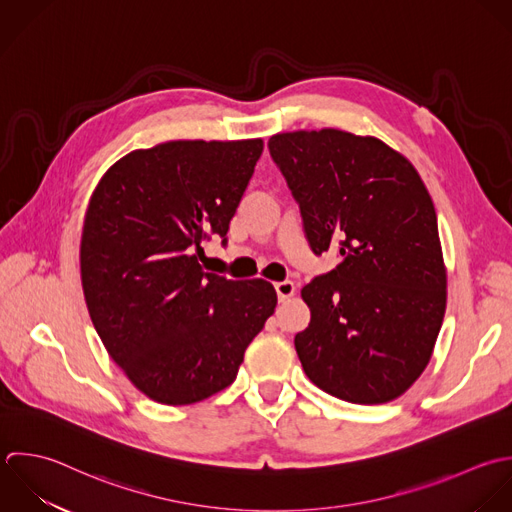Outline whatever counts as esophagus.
I'll list each match as a JSON object with an SVG mask.
<instances>
[{
    "label": "esophagus",
    "instance_id": "obj_1",
    "mask_svg": "<svg viewBox=\"0 0 512 512\" xmlns=\"http://www.w3.org/2000/svg\"><path fill=\"white\" fill-rule=\"evenodd\" d=\"M275 291H277L279 301H287L295 295V283L293 281H279V283H275Z\"/></svg>",
    "mask_w": 512,
    "mask_h": 512
}]
</instances>
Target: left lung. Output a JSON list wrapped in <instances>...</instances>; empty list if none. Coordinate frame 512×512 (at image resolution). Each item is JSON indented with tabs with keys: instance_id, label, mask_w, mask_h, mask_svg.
Listing matches in <instances>:
<instances>
[{
	"instance_id": "obj_1",
	"label": "left lung",
	"mask_w": 512,
	"mask_h": 512,
	"mask_svg": "<svg viewBox=\"0 0 512 512\" xmlns=\"http://www.w3.org/2000/svg\"><path fill=\"white\" fill-rule=\"evenodd\" d=\"M267 145L313 253L337 247L343 257L301 291L311 309L309 327L295 335L303 371L349 403L401 397L429 365L447 307L423 179L383 141L339 129L277 133Z\"/></svg>"
}]
</instances>
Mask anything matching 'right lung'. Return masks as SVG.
<instances>
[{
	"label": "right lung",
	"instance_id": "right-lung-1",
	"mask_svg": "<svg viewBox=\"0 0 512 512\" xmlns=\"http://www.w3.org/2000/svg\"><path fill=\"white\" fill-rule=\"evenodd\" d=\"M263 139L167 141L137 149L95 187L81 233V285L109 357L149 399L199 403L229 387L273 315L263 279L205 273L201 243L229 221Z\"/></svg>",
	"mask_w": 512,
	"mask_h": 512
}]
</instances>
